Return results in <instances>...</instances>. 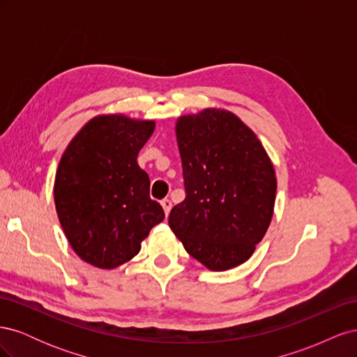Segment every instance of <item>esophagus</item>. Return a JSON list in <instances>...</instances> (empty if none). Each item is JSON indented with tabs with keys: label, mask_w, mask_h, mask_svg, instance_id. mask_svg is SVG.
Instances as JSON below:
<instances>
[{
	"label": "esophagus",
	"mask_w": 357,
	"mask_h": 357,
	"mask_svg": "<svg viewBox=\"0 0 357 357\" xmlns=\"http://www.w3.org/2000/svg\"><path fill=\"white\" fill-rule=\"evenodd\" d=\"M160 205H162V208H164V211H165V215H168L169 211H171V207H172V202L165 198V199L160 201Z\"/></svg>",
	"instance_id": "34e87169"
}]
</instances>
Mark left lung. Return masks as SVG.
Listing matches in <instances>:
<instances>
[{"label":"left lung","mask_w":357,"mask_h":357,"mask_svg":"<svg viewBox=\"0 0 357 357\" xmlns=\"http://www.w3.org/2000/svg\"><path fill=\"white\" fill-rule=\"evenodd\" d=\"M176 135L186 198L172 207L169 228L211 271L244 264L274 213L277 178L265 147L222 109L178 117Z\"/></svg>","instance_id":"obj_1"}]
</instances>
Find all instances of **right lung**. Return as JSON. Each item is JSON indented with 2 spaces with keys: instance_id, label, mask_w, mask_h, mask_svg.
I'll list each match as a JSON object with an SVG mask.
<instances>
[{
  "instance_id": "1",
  "label": "right lung",
  "mask_w": 357,
  "mask_h": 357,
  "mask_svg": "<svg viewBox=\"0 0 357 357\" xmlns=\"http://www.w3.org/2000/svg\"><path fill=\"white\" fill-rule=\"evenodd\" d=\"M155 121L101 114L75 134L53 186L61 226L82 261L114 269L138 255L150 229L165 218L150 198V180L137 156Z\"/></svg>"
}]
</instances>
